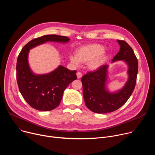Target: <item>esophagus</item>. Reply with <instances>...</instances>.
Masks as SVG:
<instances>
[{
    "label": "esophagus",
    "mask_w": 155,
    "mask_h": 155,
    "mask_svg": "<svg viewBox=\"0 0 155 155\" xmlns=\"http://www.w3.org/2000/svg\"><path fill=\"white\" fill-rule=\"evenodd\" d=\"M77 78H80L81 77H82V74L81 72H78L77 73Z\"/></svg>",
    "instance_id": "34e87169"
}]
</instances>
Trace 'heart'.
Instances as JSON below:
<instances>
[{
  "mask_svg": "<svg viewBox=\"0 0 155 155\" xmlns=\"http://www.w3.org/2000/svg\"><path fill=\"white\" fill-rule=\"evenodd\" d=\"M71 62L77 67L80 62L87 63L90 70L96 71L99 69L107 59L104 47L99 44H90L81 46L75 51V56L69 57Z\"/></svg>",
  "mask_w": 155,
  "mask_h": 155,
  "instance_id": "obj_1",
  "label": "heart"
}]
</instances>
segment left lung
<instances>
[{
    "mask_svg": "<svg viewBox=\"0 0 155 155\" xmlns=\"http://www.w3.org/2000/svg\"><path fill=\"white\" fill-rule=\"evenodd\" d=\"M117 41L120 46V51L112 62L123 60L128 66V79L121 89L114 93L107 90L108 65H102L95 72H88L81 78L85 104L94 113L115 111L126 103L134 90L138 72L137 59L127 43L120 40Z\"/></svg>",
    "mask_w": 155,
    "mask_h": 155,
    "instance_id": "1",
    "label": "left lung"
}]
</instances>
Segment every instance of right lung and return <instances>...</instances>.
Instances as JSON below:
<instances>
[{"mask_svg":"<svg viewBox=\"0 0 155 155\" xmlns=\"http://www.w3.org/2000/svg\"><path fill=\"white\" fill-rule=\"evenodd\" d=\"M69 40L65 36L46 35L31 40L21 50L16 63L17 83L21 95L32 108L40 111H50L56 108L65 88L77 79V71L59 65L50 73L35 74L28 63L29 50L47 41L65 43Z\"/></svg>","mask_w":155,"mask_h":155,"instance_id":"obj_1","label":"right lung"}]
</instances>
